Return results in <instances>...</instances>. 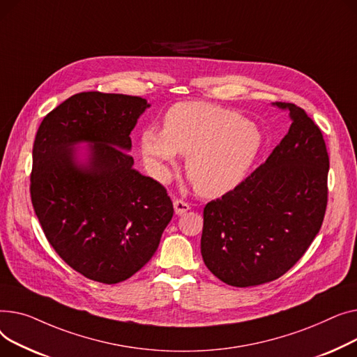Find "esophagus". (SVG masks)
<instances>
[{
  "mask_svg": "<svg viewBox=\"0 0 357 357\" xmlns=\"http://www.w3.org/2000/svg\"><path fill=\"white\" fill-rule=\"evenodd\" d=\"M174 212H176V215L177 216H181V215H184L185 212H188L190 211V206H188V203H185V202H183V200H174Z\"/></svg>",
  "mask_w": 357,
  "mask_h": 357,
  "instance_id": "34e87169",
  "label": "esophagus"
}]
</instances>
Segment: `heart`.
<instances>
[{"instance_id": "obj_1", "label": "heart", "mask_w": 357, "mask_h": 357, "mask_svg": "<svg viewBox=\"0 0 357 357\" xmlns=\"http://www.w3.org/2000/svg\"><path fill=\"white\" fill-rule=\"evenodd\" d=\"M264 144L262 131L243 115L207 102H180L165 112L162 130L145 128L139 146L146 169L158 181L170 176L177 155L203 197H220L238 187Z\"/></svg>"}]
</instances>
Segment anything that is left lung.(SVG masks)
I'll return each mask as SVG.
<instances>
[{"mask_svg":"<svg viewBox=\"0 0 357 357\" xmlns=\"http://www.w3.org/2000/svg\"><path fill=\"white\" fill-rule=\"evenodd\" d=\"M291 127L266 161L203 212L202 257L215 277L246 288L296 265L319 234L327 206L328 154L321 131L294 103Z\"/></svg>","mask_w":357,"mask_h":357,"instance_id":"1","label":"left lung"}]
</instances>
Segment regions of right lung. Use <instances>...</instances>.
I'll use <instances>...</instances> for the list:
<instances>
[{"mask_svg": "<svg viewBox=\"0 0 357 357\" xmlns=\"http://www.w3.org/2000/svg\"><path fill=\"white\" fill-rule=\"evenodd\" d=\"M150 107L139 96L76 93L45 116L34 139L38 222L59 257L98 282L138 272L174 213L165 188L137 172L128 154L130 134Z\"/></svg>", "mask_w": 357, "mask_h": 357, "instance_id": "right-lung-1", "label": "right lung"}]
</instances>
